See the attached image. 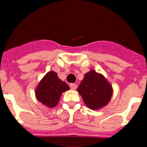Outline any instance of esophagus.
Returning <instances> with one entry per match:
<instances>
[{
    "label": "esophagus",
    "instance_id": "34e87169",
    "mask_svg": "<svg viewBox=\"0 0 147 147\" xmlns=\"http://www.w3.org/2000/svg\"><path fill=\"white\" fill-rule=\"evenodd\" d=\"M76 84H70V88L72 90H76Z\"/></svg>",
    "mask_w": 147,
    "mask_h": 147
}]
</instances>
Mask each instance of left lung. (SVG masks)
<instances>
[{
	"label": "left lung",
	"mask_w": 147,
	"mask_h": 147,
	"mask_svg": "<svg viewBox=\"0 0 147 147\" xmlns=\"http://www.w3.org/2000/svg\"><path fill=\"white\" fill-rule=\"evenodd\" d=\"M77 91L87 107L93 110H98L110 102L113 88L103 74L90 70L85 74Z\"/></svg>",
	"instance_id": "8db88e82"
}]
</instances>
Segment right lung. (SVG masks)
I'll use <instances>...</instances> for the list:
<instances>
[{
    "mask_svg": "<svg viewBox=\"0 0 147 147\" xmlns=\"http://www.w3.org/2000/svg\"><path fill=\"white\" fill-rule=\"evenodd\" d=\"M70 90L69 86L58 77L53 71L48 72L35 88V96L38 102L49 108H54L59 103L62 93Z\"/></svg>",
    "mask_w": 147,
    "mask_h": 147,
    "instance_id": "1",
    "label": "right lung"
}]
</instances>
